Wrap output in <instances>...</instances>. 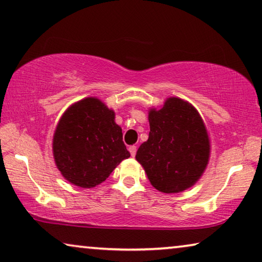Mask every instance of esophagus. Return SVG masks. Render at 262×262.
Here are the masks:
<instances>
[{
	"instance_id": "1",
	"label": "esophagus",
	"mask_w": 262,
	"mask_h": 262,
	"mask_svg": "<svg viewBox=\"0 0 262 262\" xmlns=\"http://www.w3.org/2000/svg\"><path fill=\"white\" fill-rule=\"evenodd\" d=\"M128 150H129L132 156H135V154H136V146H130L129 148H128Z\"/></svg>"
}]
</instances>
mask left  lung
I'll return each instance as SVG.
<instances>
[{
    "label": "left lung",
    "mask_w": 262,
    "mask_h": 262,
    "mask_svg": "<svg viewBox=\"0 0 262 262\" xmlns=\"http://www.w3.org/2000/svg\"><path fill=\"white\" fill-rule=\"evenodd\" d=\"M148 120L149 138L135 159L150 184L163 193L191 188L204 173L211 152L201 114L190 102L170 97L160 108H149Z\"/></svg>",
    "instance_id": "1"
}]
</instances>
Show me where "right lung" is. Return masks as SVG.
Segmentation results:
<instances>
[{
	"label": "right lung",
	"mask_w": 262,
	"mask_h": 262,
	"mask_svg": "<svg viewBox=\"0 0 262 262\" xmlns=\"http://www.w3.org/2000/svg\"><path fill=\"white\" fill-rule=\"evenodd\" d=\"M52 152L65 180L82 189L101 184L130 156L114 111L95 97L81 99L64 112L53 134Z\"/></svg>",
	"instance_id": "right-lung-1"
}]
</instances>
